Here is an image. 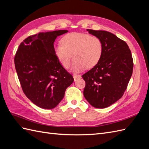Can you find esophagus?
<instances>
[{"mask_svg":"<svg viewBox=\"0 0 149 149\" xmlns=\"http://www.w3.org/2000/svg\"><path fill=\"white\" fill-rule=\"evenodd\" d=\"M73 78H74V81H76L77 79L81 78V76L80 75H77V74H73Z\"/></svg>","mask_w":149,"mask_h":149,"instance_id":"1","label":"esophagus"}]
</instances>
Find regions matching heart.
<instances>
[{
  "label": "heart",
  "mask_w": 149,
  "mask_h": 149,
  "mask_svg": "<svg viewBox=\"0 0 149 149\" xmlns=\"http://www.w3.org/2000/svg\"><path fill=\"white\" fill-rule=\"evenodd\" d=\"M61 44L54 46V53L65 68L70 66L72 56V71L79 72L86 68H92L100 62L102 55L103 45L97 37L89 34L73 32L65 35Z\"/></svg>",
  "instance_id": "1"
}]
</instances>
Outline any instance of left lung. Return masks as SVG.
Wrapping results in <instances>:
<instances>
[{"label":"left lung","instance_id":"left-lung-1","mask_svg":"<svg viewBox=\"0 0 149 149\" xmlns=\"http://www.w3.org/2000/svg\"><path fill=\"white\" fill-rule=\"evenodd\" d=\"M87 31L101 40L103 52L97 65L82 76L86 82L83 94L92 106L102 109L123 96L132 74L133 59L127 44L113 33Z\"/></svg>","mask_w":149,"mask_h":149}]
</instances>
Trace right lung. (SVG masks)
<instances>
[{
    "label": "right lung",
    "mask_w": 149,
    "mask_h": 149,
    "mask_svg": "<svg viewBox=\"0 0 149 149\" xmlns=\"http://www.w3.org/2000/svg\"><path fill=\"white\" fill-rule=\"evenodd\" d=\"M68 30L40 32L29 36L16 52L14 63L22 90L29 100L42 109L55 107L64 97L74 79L54 53L57 37Z\"/></svg>",
    "instance_id": "obj_1"
}]
</instances>
